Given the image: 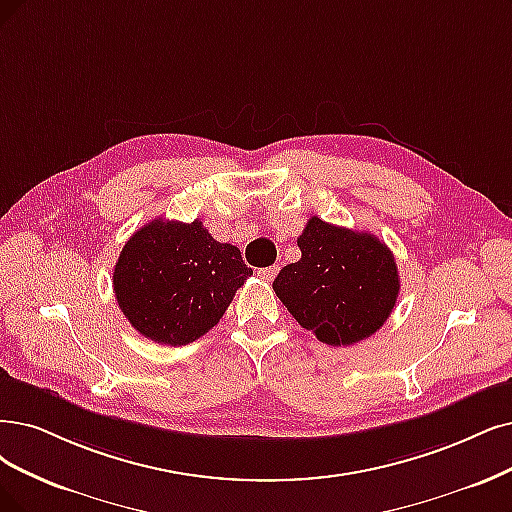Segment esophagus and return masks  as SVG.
Instances as JSON below:
<instances>
[{"label":"esophagus","mask_w":512,"mask_h":512,"mask_svg":"<svg viewBox=\"0 0 512 512\" xmlns=\"http://www.w3.org/2000/svg\"><path fill=\"white\" fill-rule=\"evenodd\" d=\"M276 274H278V268H276V266H270V268H261V270H257V276H259L261 280H266V282H272V280L276 278Z\"/></svg>","instance_id":"obj_1"}]
</instances>
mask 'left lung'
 Returning <instances> with one entry per match:
<instances>
[{
	"instance_id": "obj_1",
	"label": "left lung",
	"mask_w": 512,
	"mask_h": 512,
	"mask_svg": "<svg viewBox=\"0 0 512 512\" xmlns=\"http://www.w3.org/2000/svg\"><path fill=\"white\" fill-rule=\"evenodd\" d=\"M297 246L301 259L282 268L272 285L297 323L329 346H352L380 331L401 289L388 246L318 217Z\"/></svg>"
}]
</instances>
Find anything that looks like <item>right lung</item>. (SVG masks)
<instances>
[{
    "label": "right lung",
    "mask_w": 512,
    "mask_h": 512,
    "mask_svg": "<svg viewBox=\"0 0 512 512\" xmlns=\"http://www.w3.org/2000/svg\"><path fill=\"white\" fill-rule=\"evenodd\" d=\"M253 274L238 246L202 221L154 219L128 238L113 268L118 306L143 337L185 346L213 329Z\"/></svg>",
    "instance_id": "1"
}]
</instances>
